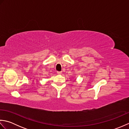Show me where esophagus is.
<instances>
[{"label": "esophagus", "mask_w": 129, "mask_h": 129, "mask_svg": "<svg viewBox=\"0 0 129 129\" xmlns=\"http://www.w3.org/2000/svg\"><path fill=\"white\" fill-rule=\"evenodd\" d=\"M57 74L59 75H60L62 74V72H57Z\"/></svg>", "instance_id": "1"}]
</instances>
